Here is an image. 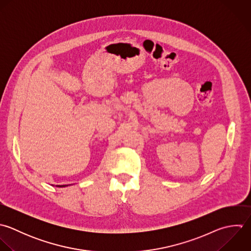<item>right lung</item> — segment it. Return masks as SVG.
<instances>
[{
	"mask_svg": "<svg viewBox=\"0 0 251 251\" xmlns=\"http://www.w3.org/2000/svg\"><path fill=\"white\" fill-rule=\"evenodd\" d=\"M56 187H66L65 185H62V186H56Z\"/></svg>",
	"mask_w": 251,
	"mask_h": 251,
	"instance_id": "right-lung-1",
	"label": "right lung"
}]
</instances>
